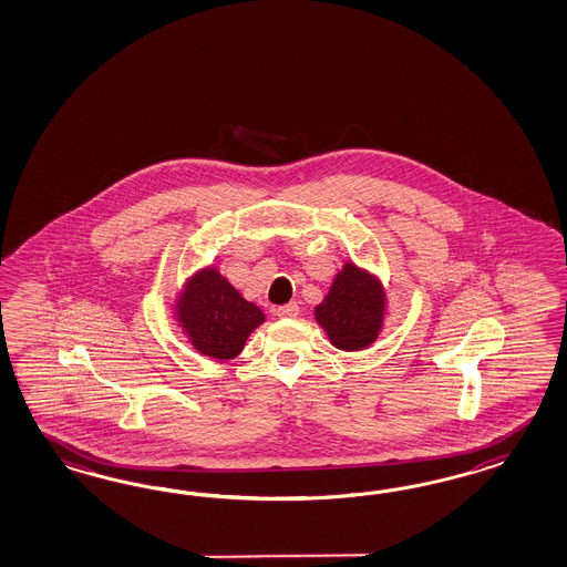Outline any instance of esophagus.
Instances as JSON below:
<instances>
[{"label": "esophagus", "instance_id": "34e87169", "mask_svg": "<svg viewBox=\"0 0 567 567\" xmlns=\"http://www.w3.org/2000/svg\"><path fill=\"white\" fill-rule=\"evenodd\" d=\"M275 313L278 318H295V316L299 313V306H297L295 301H291V303H287V306L276 308Z\"/></svg>", "mask_w": 567, "mask_h": 567}]
</instances>
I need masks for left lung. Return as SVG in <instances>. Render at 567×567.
<instances>
[{"label":"left lung","mask_w":567,"mask_h":567,"mask_svg":"<svg viewBox=\"0 0 567 567\" xmlns=\"http://www.w3.org/2000/svg\"><path fill=\"white\" fill-rule=\"evenodd\" d=\"M384 316V292L377 278L358 266L344 264L324 301L316 308V320L332 344L358 351L377 341Z\"/></svg>","instance_id":"obj_1"}]
</instances>
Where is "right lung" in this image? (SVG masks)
I'll use <instances>...</instances> for the list:
<instances>
[{
    "mask_svg": "<svg viewBox=\"0 0 567 567\" xmlns=\"http://www.w3.org/2000/svg\"><path fill=\"white\" fill-rule=\"evenodd\" d=\"M176 308L193 347L214 360L239 355L251 330L264 322L261 309L245 301L214 268L190 278Z\"/></svg>",
    "mask_w": 567,
    "mask_h": 567,
    "instance_id": "right-lung-1",
    "label": "right lung"
}]
</instances>
